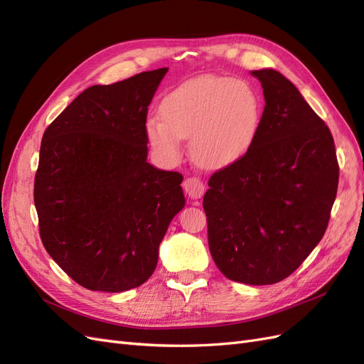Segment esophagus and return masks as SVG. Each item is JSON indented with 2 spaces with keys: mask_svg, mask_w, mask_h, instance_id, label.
<instances>
[{
  "mask_svg": "<svg viewBox=\"0 0 364 364\" xmlns=\"http://www.w3.org/2000/svg\"><path fill=\"white\" fill-rule=\"evenodd\" d=\"M183 190L191 199H200L205 191V185L199 178H188L183 182Z\"/></svg>",
  "mask_w": 364,
  "mask_h": 364,
  "instance_id": "34e87169",
  "label": "esophagus"
}]
</instances>
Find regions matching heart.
I'll list each match as a JSON object with an SVG mask.
<instances>
[{"instance_id":"heart-1","label":"heart","mask_w":364,"mask_h":364,"mask_svg":"<svg viewBox=\"0 0 364 364\" xmlns=\"http://www.w3.org/2000/svg\"><path fill=\"white\" fill-rule=\"evenodd\" d=\"M262 97L250 82L203 75L176 87L164 98L158 119L146 135L162 158L178 162L182 139L190 141L194 161L209 170L226 168L243 158L262 123Z\"/></svg>"}]
</instances>
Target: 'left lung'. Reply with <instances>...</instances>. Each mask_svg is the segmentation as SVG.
Returning a JSON list of instances; mask_svg holds the SVG:
<instances>
[{"label": "left lung", "mask_w": 364, "mask_h": 364, "mask_svg": "<svg viewBox=\"0 0 364 364\" xmlns=\"http://www.w3.org/2000/svg\"><path fill=\"white\" fill-rule=\"evenodd\" d=\"M262 86L259 134L246 155L215 171L203 197L208 245L228 279L279 282L322 240L338 185L331 132L297 87L274 70Z\"/></svg>", "instance_id": "left-lung-1"}]
</instances>
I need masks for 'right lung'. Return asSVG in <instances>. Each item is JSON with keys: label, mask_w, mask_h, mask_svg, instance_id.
Returning <instances> with one entry per match:
<instances>
[{"label": "right lung", "mask_w": 364, "mask_h": 364, "mask_svg": "<svg viewBox=\"0 0 364 364\" xmlns=\"http://www.w3.org/2000/svg\"><path fill=\"white\" fill-rule=\"evenodd\" d=\"M167 71L87 87L43 132L35 176L41 240L87 290L144 284L185 206L182 174L147 162V111Z\"/></svg>", "instance_id": "obj_1"}]
</instances>
